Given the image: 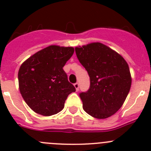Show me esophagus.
<instances>
[{
    "label": "esophagus",
    "mask_w": 151,
    "mask_h": 151,
    "mask_svg": "<svg viewBox=\"0 0 151 151\" xmlns=\"http://www.w3.org/2000/svg\"><path fill=\"white\" fill-rule=\"evenodd\" d=\"M74 87L76 88V90H78V89H79V83H75L74 84Z\"/></svg>",
    "instance_id": "obj_1"
}]
</instances>
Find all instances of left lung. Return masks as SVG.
I'll use <instances>...</instances> for the list:
<instances>
[{"instance_id":"8db88e82","label":"left lung","mask_w":151,"mask_h":151,"mask_svg":"<svg viewBox=\"0 0 151 151\" xmlns=\"http://www.w3.org/2000/svg\"><path fill=\"white\" fill-rule=\"evenodd\" d=\"M80 63L90 77V88L79 96L86 113L106 119L121 108L132 85L130 70L119 54L99 42L76 47Z\"/></svg>"}]
</instances>
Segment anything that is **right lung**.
<instances>
[{"label": "right lung", "instance_id": "1", "mask_svg": "<svg viewBox=\"0 0 151 151\" xmlns=\"http://www.w3.org/2000/svg\"><path fill=\"white\" fill-rule=\"evenodd\" d=\"M74 52L72 47L50 45L22 64L18 72L19 91L35 112L45 116L58 113L68 95L76 91L63 70Z\"/></svg>", "mask_w": 151, "mask_h": 151}]
</instances>
